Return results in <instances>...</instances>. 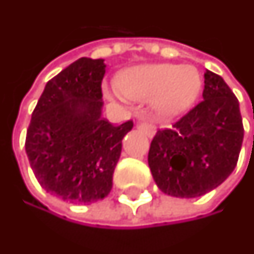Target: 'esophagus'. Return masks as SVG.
<instances>
[{"label":"esophagus","mask_w":254,"mask_h":254,"mask_svg":"<svg viewBox=\"0 0 254 254\" xmlns=\"http://www.w3.org/2000/svg\"><path fill=\"white\" fill-rule=\"evenodd\" d=\"M137 127L141 129V130H143L147 136H150V137H152V136L155 134V125L151 124V122L140 121L137 122Z\"/></svg>","instance_id":"1"}]
</instances>
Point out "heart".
<instances>
[{
	"label": "heart",
	"instance_id": "obj_1",
	"mask_svg": "<svg viewBox=\"0 0 254 254\" xmlns=\"http://www.w3.org/2000/svg\"><path fill=\"white\" fill-rule=\"evenodd\" d=\"M201 92V75L194 67L180 64H147L133 67L118 79V89L107 95L124 96L134 102L154 99L155 110L162 117L184 113Z\"/></svg>",
	"mask_w": 254,
	"mask_h": 254
}]
</instances>
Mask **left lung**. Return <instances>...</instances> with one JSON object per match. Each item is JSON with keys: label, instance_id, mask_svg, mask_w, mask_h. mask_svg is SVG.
I'll use <instances>...</instances> for the list:
<instances>
[{"label": "left lung", "instance_id": "8db88e82", "mask_svg": "<svg viewBox=\"0 0 254 254\" xmlns=\"http://www.w3.org/2000/svg\"><path fill=\"white\" fill-rule=\"evenodd\" d=\"M203 100L155 133L148 166L159 190L195 198L216 189L235 169L244 141L239 103L224 79L205 72Z\"/></svg>", "mask_w": 254, "mask_h": 254}]
</instances>
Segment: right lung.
Listing matches in <instances>:
<instances>
[{
  "instance_id": "1",
  "label": "right lung",
  "mask_w": 254,
  "mask_h": 254,
  "mask_svg": "<svg viewBox=\"0 0 254 254\" xmlns=\"http://www.w3.org/2000/svg\"><path fill=\"white\" fill-rule=\"evenodd\" d=\"M102 59L81 58L48 81L26 134L30 166L42 189L71 203L106 198L133 121L102 117Z\"/></svg>"
}]
</instances>
